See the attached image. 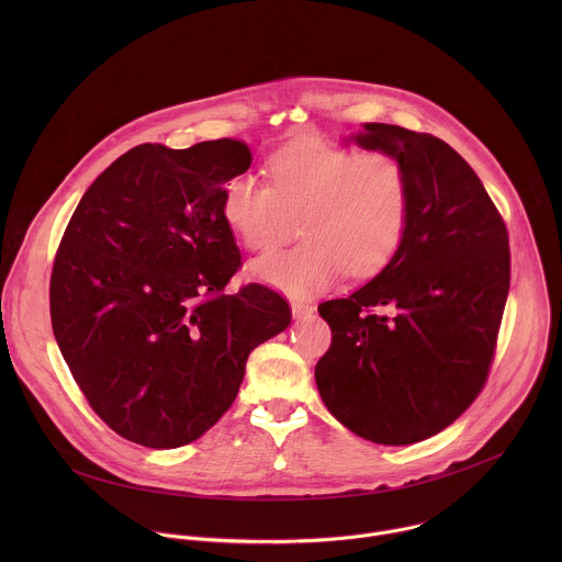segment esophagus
<instances>
[{"label":"esophagus","mask_w":562,"mask_h":562,"mask_svg":"<svg viewBox=\"0 0 562 562\" xmlns=\"http://www.w3.org/2000/svg\"><path fill=\"white\" fill-rule=\"evenodd\" d=\"M291 311H293V317H297V319L313 315V306L308 302H302V300H293Z\"/></svg>","instance_id":"obj_1"}]
</instances>
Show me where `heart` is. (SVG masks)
I'll return each instance as SVG.
<instances>
[{"label": "heart", "instance_id": "1", "mask_svg": "<svg viewBox=\"0 0 562 562\" xmlns=\"http://www.w3.org/2000/svg\"><path fill=\"white\" fill-rule=\"evenodd\" d=\"M269 187L235 176L222 193L226 226L251 251L276 249L293 237L304 243L249 267L254 280L311 295L351 278L380 273L403 247L412 215L405 167L382 150L356 153L331 144H289L273 153Z\"/></svg>", "mask_w": 562, "mask_h": 562}]
</instances>
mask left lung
Returning <instances> with one entry per match:
<instances>
[{
  "instance_id": "1",
  "label": "left lung",
  "mask_w": 562,
  "mask_h": 562,
  "mask_svg": "<svg viewBox=\"0 0 562 562\" xmlns=\"http://www.w3.org/2000/svg\"><path fill=\"white\" fill-rule=\"evenodd\" d=\"M362 128L360 146L405 167L412 215L403 247L369 284L317 306L331 347L315 384L356 436L412 445L449 427L487 382L509 293V235L447 142L393 124Z\"/></svg>"
}]
</instances>
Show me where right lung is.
Returning a JSON list of instances; mask_svg holds the SVG:
<instances>
[{
    "label": "right lung",
    "instance_id": "obj_1",
    "mask_svg": "<svg viewBox=\"0 0 562 562\" xmlns=\"http://www.w3.org/2000/svg\"><path fill=\"white\" fill-rule=\"evenodd\" d=\"M251 159L233 137L139 144L89 187L61 235L53 334L91 409L131 442L198 440L233 405L249 353L291 323L265 284L224 293L243 256L222 193Z\"/></svg>",
    "mask_w": 562,
    "mask_h": 562
}]
</instances>
